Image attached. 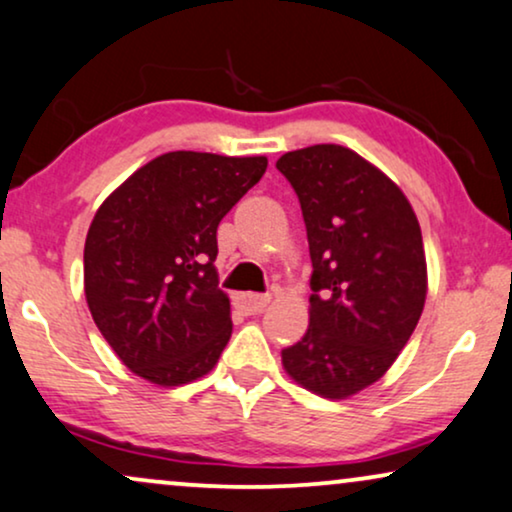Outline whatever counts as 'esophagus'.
<instances>
[{
  "label": "esophagus",
  "instance_id": "1",
  "mask_svg": "<svg viewBox=\"0 0 512 512\" xmlns=\"http://www.w3.org/2000/svg\"><path fill=\"white\" fill-rule=\"evenodd\" d=\"M269 300H271L269 295H252V293H248V295L238 297V304H241V309H243L245 314H260V312H264V309H267Z\"/></svg>",
  "mask_w": 512,
  "mask_h": 512
}]
</instances>
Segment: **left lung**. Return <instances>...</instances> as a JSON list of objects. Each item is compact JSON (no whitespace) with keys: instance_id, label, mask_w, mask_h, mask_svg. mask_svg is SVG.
Instances as JSON below:
<instances>
[{"instance_id":"left-lung-1","label":"left lung","mask_w":512,"mask_h":512,"mask_svg":"<svg viewBox=\"0 0 512 512\" xmlns=\"http://www.w3.org/2000/svg\"><path fill=\"white\" fill-rule=\"evenodd\" d=\"M307 226L309 328L281 352L297 383L328 399L357 394L394 364L428 293L411 203L345 146L316 144L276 160Z\"/></svg>"}]
</instances>
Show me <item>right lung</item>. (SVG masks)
I'll list each match as a JSON object with an SVG mask.
<instances>
[{"label": "right lung", "mask_w": 512, "mask_h": 512, "mask_svg": "<svg viewBox=\"0 0 512 512\" xmlns=\"http://www.w3.org/2000/svg\"><path fill=\"white\" fill-rule=\"evenodd\" d=\"M267 170V158L172 151L96 210L84 241V295L122 364L155 385H184L231 338L217 288V226Z\"/></svg>", "instance_id": "1"}]
</instances>
